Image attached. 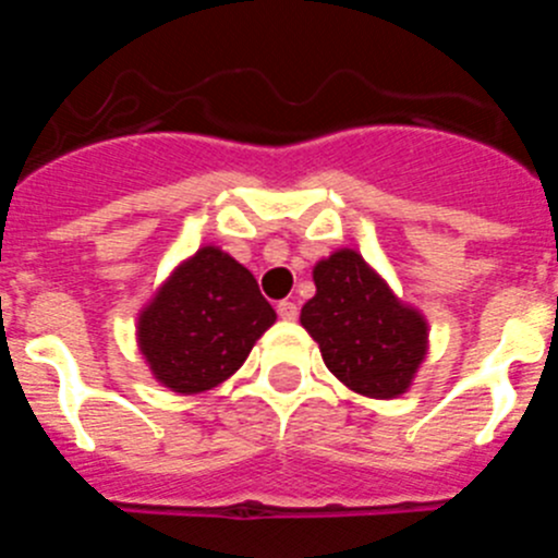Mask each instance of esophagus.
<instances>
[{
	"mask_svg": "<svg viewBox=\"0 0 558 558\" xmlns=\"http://www.w3.org/2000/svg\"><path fill=\"white\" fill-rule=\"evenodd\" d=\"M276 313H279L282 322H295V318H299V307H295L293 302H279L276 304Z\"/></svg>",
	"mask_w": 558,
	"mask_h": 558,
	"instance_id": "34e87169",
	"label": "esophagus"
}]
</instances>
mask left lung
Segmentation results:
<instances>
[{"instance_id":"1","label":"left lung","mask_w":558,"mask_h":558,"mask_svg":"<svg viewBox=\"0 0 558 558\" xmlns=\"http://www.w3.org/2000/svg\"><path fill=\"white\" fill-rule=\"evenodd\" d=\"M313 282L315 295L299 322L329 372L360 397H402L430 349L425 313L402 302L354 248L318 259Z\"/></svg>"}]
</instances>
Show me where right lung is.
Returning <instances> with one entry per match:
<instances>
[{"mask_svg":"<svg viewBox=\"0 0 558 558\" xmlns=\"http://www.w3.org/2000/svg\"><path fill=\"white\" fill-rule=\"evenodd\" d=\"M274 322L254 274L218 245H201L140 310L136 347L159 386L192 397L236 374Z\"/></svg>","mask_w":558,"mask_h":558,"instance_id":"add662e5","label":"right lung"}]
</instances>
